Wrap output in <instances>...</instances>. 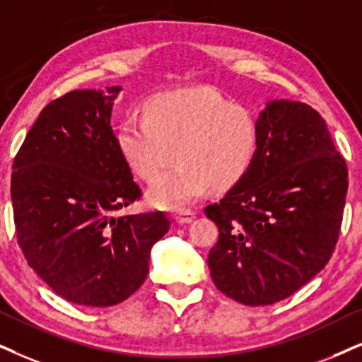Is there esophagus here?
<instances>
[{
  "label": "esophagus",
  "mask_w": 362,
  "mask_h": 362,
  "mask_svg": "<svg viewBox=\"0 0 362 362\" xmlns=\"http://www.w3.org/2000/svg\"><path fill=\"white\" fill-rule=\"evenodd\" d=\"M195 218L194 210H184V212L175 214V221L178 223H190Z\"/></svg>",
  "instance_id": "1"
}]
</instances>
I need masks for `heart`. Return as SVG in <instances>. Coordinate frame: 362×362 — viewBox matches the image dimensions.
Listing matches in <instances>:
<instances>
[{
	"instance_id": "obj_1",
	"label": "heart",
	"mask_w": 362,
	"mask_h": 362,
	"mask_svg": "<svg viewBox=\"0 0 362 362\" xmlns=\"http://www.w3.org/2000/svg\"><path fill=\"white\" fill-rule=\"evenodd\" d=\"M257 117L232 105L214 88L158 95L145 105V118L127 117L117 128V147L136 175L152 180L176 153L177 168L155 179V207L184 210L209 187H234L259 152Z\"/></svg>"
}]
</instances>
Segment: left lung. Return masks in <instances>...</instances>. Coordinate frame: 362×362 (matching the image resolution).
I'll use <instances>...</instances> for the list:
<instances>
[{"instance_id": "8db88e82", "label": "left lung", "mask_w": 362, "mask_h": 362, "mask_svg": "<svg viewBox=\"0 0 362 362\" xmlns=\"http://www.w3.org/2000/svg\"><path fill=\"white\" fill-rule=\"evenodd\" d=\"M257 122L252 167L205 207L218 227L209 252L212 281L252 308L286 299L326 267L347 194L346 160L314 108L274 100Z\"/></svg>"}]
</instances>
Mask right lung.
<instances>
[{
  "label": "right lung",
  "instance_id": "right-lung-1",
  "mask_svg": "<svg viewBox=\"0 0 362 362\" xmlns=\"http://www.w3.org/2000/svg\"><path fill=\"white\" fill-rule=\"evenodd\" d=\"M120 86L75 90L41 110L11 173L15 227L28 265L59 297L108 308L145 282L165 212L117 217L141 197L112 125Z\"/></svg>",
  "mask_w": 362,
  "mask_h": 362
}]
</instances>
